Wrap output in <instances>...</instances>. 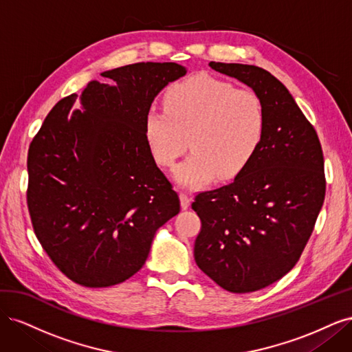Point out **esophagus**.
Returning a JSON list of instances; mask_svg holds the SVG:
<instances>
[{"instance_id":"1","label":"esophagus","mask_w":352,"mask_h":352,"mask_svg":"<svg viewBox=\"0 0 352 352\" xmlns=\"http://www.w3.org/2000/svg\"><path fill=\"white\" fill-rule=\"evenodd\" d=\"M179 198H180V207H182L184 210H186L190 206V197L188 194H185V192H180Z\"/></svg>"}]
</instances>
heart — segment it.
I'll return each instance as SVG.
<instances>
[{
    "instance_id": "b5f03b06",
    "label": "heart",
    "mask_w": 352,
    "mask_h": 352,
    "mask_svg": "<svg viewBox=\"0 0 352 352\" xmlns=\"http://www.w3.org/2000/svg\"><path fill=\"white\" fill-rule=\"evenodd\" d=\"M164 109H148L146 141L157 163L166 167L190 145L194 151L175 170L177 182L189 188L216 176L236 177L258 153L267 126L257 94L207 74L175 83Z\"/></svg>"
}]
</instances>
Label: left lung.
Segmentation results:
<instances>
[{"label":"left lung","instance_id":"left-lung-1","mask_svg":"<svg viewBox=\"0 0 352 352\" xmlns=\"http://www.w3.org/2000/svg\"><path fill=\"white\" fill-rule=\"evenodd\" d=\"M258 95L265 135L258 153L232 184L199 192L194 257L223 289H263L300 260L322 210L326 179L320 141L285 85L257 66L216 63Z\"/></svg>","mask_w":352,"mask_h":352}]
</instances>
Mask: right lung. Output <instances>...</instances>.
<instances>
[{"label": "right lung", "mask_w": 352, "mask_h": 352, "mask_svg": "<svg viewBox=\"0 0 352 352\" xmlns=\"http://www.w3.org/2000/svg\"><path fill=\"white\" fill-rule=\"evenodd\" d=\"M60 100L28 153V208L35 235L61 273L87 287L122 283L140 270L155 232L180 211L154 162L145 114L176 63H135L105 72Z\"/></svg>", "instance_id": "obj_1"}]
</instances>
